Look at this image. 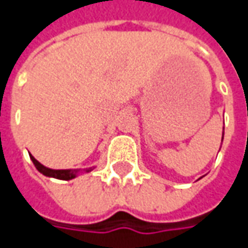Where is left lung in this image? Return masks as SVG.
Returning a JSON list of instances; mask_svg holds the SVG:
<instances>
[{"mask_svg":"<svg viewBox=\"0 0 248 248\" xmlns=\"http://www.w3.org/2000/svg\"><path fill=\"white\" fill-rule=\"evenodd\" d=\"M222 139H224V135H222Z\"/></svg>","mask_w":248,"mask_h":248,"instance_id":"8db88e82","label":"left lung"}]
</instances>
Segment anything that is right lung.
I'll return each mask as SVG.
<instances>
[{
  "instance_id": "add662e5",
  "label": "right lung",
  "mask_w": 248,
  "mask_h": 248,
  "mask_svg": "<svg viewBox=\"0 0 248 248\" xmlns=\"http://www.w3.org/2000/svg\"><path fill=\"white\" fill-rule=\"evenodd\" d=\"M30 158L33 161V164L35 166V168L45 176H49V178H56V179H62V181H70L73 178L80 174V170H52V168H48V167L43 166L40 161H37L35 158L30 155ZM95 167H91V168H87L84 170V172H90L92 171Z\"/></svg>"
}]
</instances>
